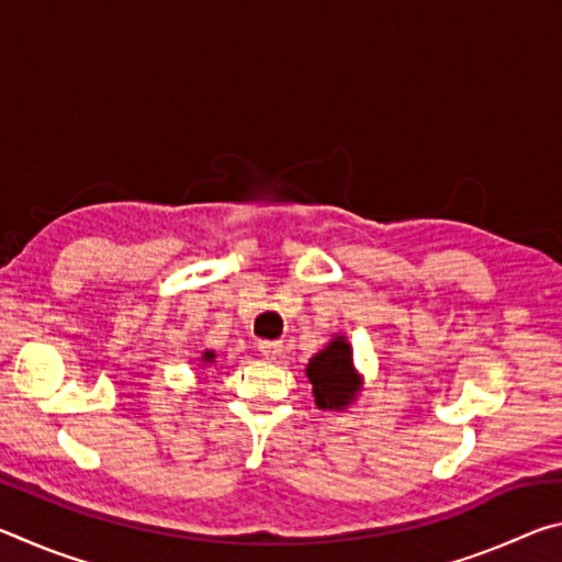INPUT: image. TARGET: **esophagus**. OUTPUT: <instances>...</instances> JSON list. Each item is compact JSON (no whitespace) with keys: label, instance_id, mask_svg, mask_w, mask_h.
I'll return each instance as SVG.
<instances>
[{"label":"esophagus","instance_id":"esophagus-1","mask_svg":"<svg viewBox=\"0 0 562 562\" xmlns=\"http://www.w3.org/2000/svg\"><path fill=\"white\" fill-rule=\"evenodd\" d=\"M260 355L265 359H280L282 357V341H260Z\"/></svg>","mask_w":562,"mask_h":562}]
</instances>
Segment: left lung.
<instances>
[{
    "mask_svg": "<svg viewBox=\"0 0 562 562\" xmlns=\"http://www.w3.org/2000/svg\"><path fill=\"white\" fill-rule=\"evenodd\" d=\"M304 372L312 384L315 404L319 408H329V412L347 408L361 389V376L351 361V345L347 337L331 339L325 349L310 359Z\"/></svg>",
    "mask_w": 562,
    "mask_h": 562,
    "instance_id": "8db88e82",
    "label": "left lung"
}]
</instances>
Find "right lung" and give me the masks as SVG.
Returning a JSON list of instances; mask_svg holds the SVG:
<instances>
[{"label": "right lung", "mask_w": 562, "mask_h": 562, "mask_svg": "<svg viewBox=\"0 0 562 562\" xmlns=\"http://www.w3.org/2000/svg\"><path fill=\"white\" fill-rule=\"evenodd\" d=\"M201 361H205V364H211V361H215V351H203V357H201Z\"/></svg>", "instance_id": "obj_1"}]
</instances>
